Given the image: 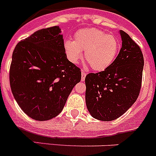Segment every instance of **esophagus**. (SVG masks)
<instances>
[{
	"instance_id": "esophagus-1",
	"label": "esophagus",
	"mask_w": 156,
	"mask_h": 156,
	"mask_svg": "<svg viewBox=\"0 0 156 156\" xmlns=\"http://www.w3.org/2000/svg\"><path fill=\"white\" fill-rule=\"evenodd\" d=\"M86 76H87V73H86L85 71H82V72H81V80L82 81L85 80Z\"/></svg>"
}]
</instances>
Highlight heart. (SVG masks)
Wrapping results in <instances>:
<instances>
[{"label": "heart", "mask_w": 156, "mask_h": 156, "mask_svg": "<svg viewBox=\"0 0 156 156\" xmlns=\"http://www.w3.org/2000/svg\"><path fill=\"white\" fill-rule=\"evenodd\" d=\"M69 60L76 64L84 58L95 71L105 70L114 62L118 54L119 43L114 35L98 28H83L76 31L74 41H66L64 44Z\"/></svg>", "instance_id": "1"}]
</instances>
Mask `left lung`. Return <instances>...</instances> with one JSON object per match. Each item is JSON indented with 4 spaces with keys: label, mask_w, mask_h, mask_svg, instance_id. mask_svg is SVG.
<instances>
[{
    "label": "left lung",
    "mask_w": 156,
    "mask_h": 156,
    "mask_svg": "<svg viewBox=\"0 0 156 156\" xmlns=\"http://www.w3.org/2000/svg\"><path fill=\"white\" fill-rule=\"evenodd\" d=\"M122 46L105 70L89 73L85 78L86 104L93 118L115 120L136 101L141 87L144 66L140 47L124 31H120Z\"/></svg>",
    "instance_id": "1"
}]
</instances>
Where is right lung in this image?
<instances>
[{
    "label": "right lung",
    "mask_w": 156,
    "mask_h": 156,
    "mask_svg": "<svg viewBox=\"0 0 156 156\" xmlns=\"http://www.w3.org/2000/svg\"><path fill=\"white\" fill-rule=\"evenodd\" d=\"M10 85L24 112L36 121L55 118L63 109L80 69L67 59L58 26L43 28L15 46L10 66Z\"/></svg>",
    "instance_id": "1"
}]
</instances>
